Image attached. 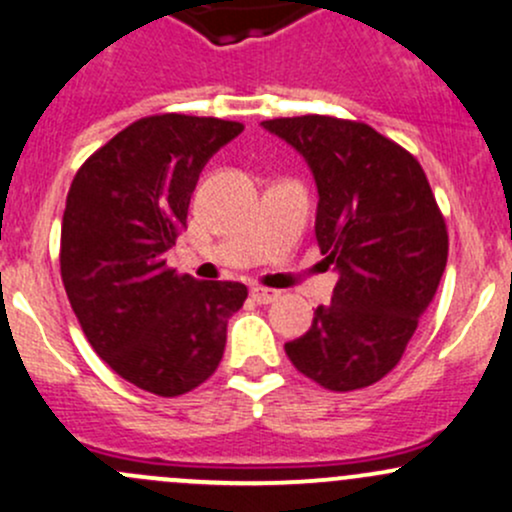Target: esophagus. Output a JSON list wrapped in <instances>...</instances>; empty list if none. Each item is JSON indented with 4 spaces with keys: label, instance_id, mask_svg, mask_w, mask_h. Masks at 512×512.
Here are the masks:
<instances>
[{
    "label": "esophagus",
    "instance_id": "obj_1",
    "mask_svg": "<svg viewBox=\"0 0 512 512\" xmlns=\"http://www.w3.org/2000/svg\"><path fill=\"white\" fill-rule=\"evenodd\" d=\"M250 297L257 301V304H272V301L279 299V292L274 289H265V287H252Z\"/></svg>",
    "mask_w": 512,
    "mask_h": 512
}]
</instances>
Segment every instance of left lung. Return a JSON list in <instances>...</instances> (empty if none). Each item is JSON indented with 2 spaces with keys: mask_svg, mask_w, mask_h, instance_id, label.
<instances>
[{
  "mask_svg": "<svg viewBox=\"0 0 512 512\" xmlns=\"http://www.w3.org/2000/svg\"><path fill=\"white\" fill-rule=\"evenodd\" d=\"M262 127L314 174L316 242L338 272L331 304L284 351L326 390L378 383L400 363L449 255L427 176L410 152L363 122L304 115Z\"/></svg>",
  "mask_w": 512,
  "mask_h": 512,
  "instance_id": "left-lung-1",
  "label": "left lung"
}]
</instances>
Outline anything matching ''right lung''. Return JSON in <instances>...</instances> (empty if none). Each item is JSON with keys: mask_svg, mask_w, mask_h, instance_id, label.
<instances>
[{"mask_svg": "<svg viewBox=\"0 0 512 512\" xmlns=\"http://www.w3.org/2000/svg\"><path fill=\"white\" fill-rule=\"evenodd\" d=\"M240 122L137 120L75 174L61 225V277L95 353L127 383L176 397L208 380L247 299L240 282H198L166 267L208 159Z\"/></svg>", "mask_w": 512, "mask_h": 512, "instance_id": "add662e5", "label": "right lung"}]
</instances>
